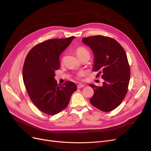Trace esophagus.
Here are the masks:
<instances>
[{
    "instance_id": "34e87169",
    "label": "esophagus",
    "mask_w": 151,
    "mask_h": 151,
    "mask_svg": "<svg viewBox=\"0 0 151 151\" xmlns=\"http://www.w3.org/2000/svg\"><path fill=\"white\" fill-rule=\"evenodd\" d=\"M84 86V84H78V85H77V88H78V89H80V88H83Z\"/></svg>"
}]
</instances>
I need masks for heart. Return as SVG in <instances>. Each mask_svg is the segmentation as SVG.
Instances as JSON below:
<instances>
[{
	"instance_id": "1",
	"label": "heart",
	"mask_w": 151,
	"mask_h": 151,
	"mask_svg": "<svg viewBox=\"0 0 151 151\" xmlns=\"http://www.w3.org/2000/svg\"><path fill=\"white\" fill-rule=\"evenodd\" d=\"M76 54L77 55V56L79 58L80 60L86 57H89L90 58V52L86 48V47L83 46H78L77 48L75 50ZM84 75V71H80L78 73V76L80 77L83 76Z\"/></svg>"
}]
</instances>
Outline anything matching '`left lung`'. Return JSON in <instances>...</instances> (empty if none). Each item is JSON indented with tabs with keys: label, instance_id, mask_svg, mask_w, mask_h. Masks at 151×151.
I'll return each instance as SVG.
<instances>
[{
	"label": "left lung",
	"instance_id": "1",
	"mask_svg": "<svg viewBox=\"0 0 151 151\" xmlns=\"http://www.w3.org/2000/svg\"><path fill=\"white\" fill-rule=\"evenodd\" d=\"M94 54L93 71L96 77L101 76L104 82L99 87L89 84L94 93L90 99L97 109L109 112L116 108L124 99L128 91L130 69L127 54L116 40L108 37L95 35L83 38Z\"/></svg>",
	"mask_w": 151,
	"mask_h": 151
}]
</instances>
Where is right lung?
<instances>
[{
  "label": "right lung",
  "instance_id": "obj_1",
  "mask_svg": "<svg viewBox=\"0 0 151 151\" xmlns=\"http://www.w3.org/2000/svg\"><path fill=\"white\" fill-rule=\"evenodd\" d=\"M75 37L47 40L32 48L22 68L24 84L34 105L51 116L64 109L77 87L67 81L58 85L54 80L55 71L60 68L59 56Z\"/></svg>",
  "mask_w": 151,
  "mask_h": 151
}]
</instances>
